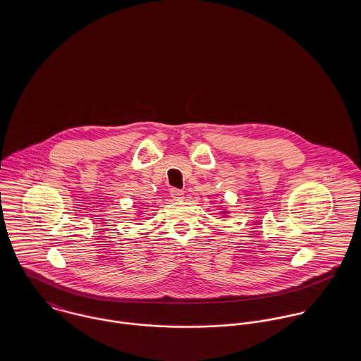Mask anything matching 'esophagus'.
Returning <instances> with one entry per match:
<instances>
[{"mask_svg": "<svg viewBox=\"0 0 361 361\" xmlns=\"http://www.w3.org/2000/svg\"><path fill=\"white\" fill-rule=\"evenodd\" d=\"M169 195H171V197L172 199H175V200H180V199H183V192L180 190V189H175V188H172L171 190H169Z\"/></svg>", "mask_w": 361, "mask_h": 361, "instance_id": "34e87169", "label": "esophagus"}]
</instances>
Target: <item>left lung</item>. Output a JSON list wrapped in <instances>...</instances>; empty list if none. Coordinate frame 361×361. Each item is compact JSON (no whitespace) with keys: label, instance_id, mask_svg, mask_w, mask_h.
Masks as SVG:
<instances>
[{"label":"left lung","instance_id":"left-lung-1","mask_svg":"<svg viewBox=\"0 0 361 361\" xmlns=\"http://www.w3.org/2000/svg\"><path fill=\"white\" fill-rule=\"evenodd\" d=\"M222 212H224V214H226V211H222Z\"/></svg>","mask_w":361,"mask_h":361}]
</instances>
